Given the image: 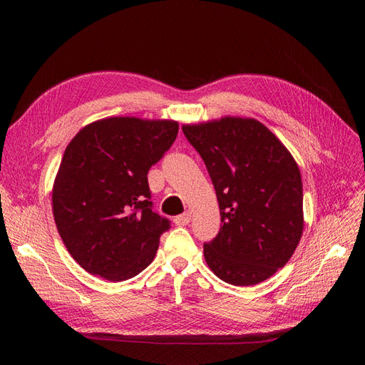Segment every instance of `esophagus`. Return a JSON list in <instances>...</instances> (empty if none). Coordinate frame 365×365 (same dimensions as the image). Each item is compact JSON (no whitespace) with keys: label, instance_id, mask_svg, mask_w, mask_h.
Segmentation results:
<instances>
[{"label":"esophagus","instance_id":"esophagus-1","mask_svg":"<svg viewBox=\"0 0 365 365\" xmlns=\"http://www.w3.org/2000/svg\"><path fill=\"white\" fill-rule=\"evenodd\" d=\"M190 219H192V213L184 212L182 215H178L175 217V224L176 225H187V224H190Z\"/></svg>","mask_w":365,"mask_h":365}]
</instances>
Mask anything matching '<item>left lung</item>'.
<instances>
[{
  "mask_svg": "<svg viewBox=\"0 0 365 365\" xmlns=\"http://www.w3.org/2000/svg\"><path fill=\"white\" fill-rule=\"evenodd\" d=\"M215 185L217 236L204 244L208 268L225 283L252 286L283 268L303 235L300 169L256 118L222 117L182 125Z\"/></svg>",
  "mask_w": 365,
  "mask_h": 365,
  "instance_id": "obj_1",
  "label": "left lung"
}]
</instances>
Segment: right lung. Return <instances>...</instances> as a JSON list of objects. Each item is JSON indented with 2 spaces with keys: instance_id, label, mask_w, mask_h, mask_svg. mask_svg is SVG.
<instances>
[{
  "instance_id": "1",
  "label": "right lung",
  "mask_w": 365,
  "mask_h": 365,
  "mask_svg": "<svg viewBox=\"0 0 365 365\" xmlns=\"http://www.w3.org/2000/svg\"><path fill=\"white\" fill-rule=\"evenodd\" d=\"M178 121L108 117L68 143L51 192L53 216L71 257L109 282L153 260L169 220L152 212L148 172L178 135Z\"/></svg>"
}]
</instances>
